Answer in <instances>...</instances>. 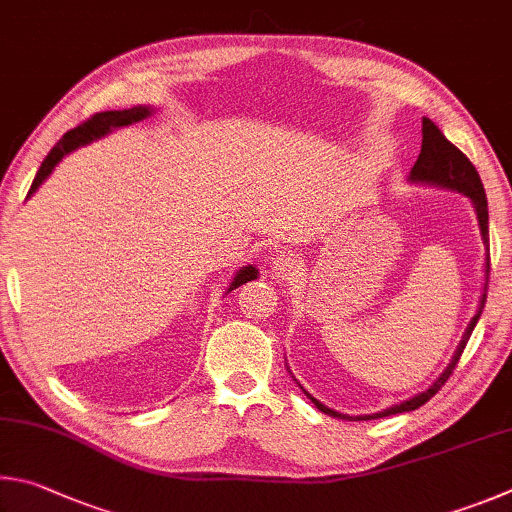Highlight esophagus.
Here are the masks:
<instances>
[{
	"mask_svg": "<svg viewBox=\"0 0 512 512\" xmlns=\"http://www.w3.org/2000/svg\"><path fill=\"white\" fill-rule=\"evenodd\" d=\"M297 270H299L297 256L288 254V251H281V254L272 261V272L276 276H281V279H288V276H292Z\"/></svg>",
	"mask_w": 512,
	"mask_h": 512,
	"instance_id": "obj_1",
	"label": "esophagus"
}]
</instances>
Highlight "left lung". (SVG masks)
Listing matches in <instances>:
<instances>
[{"instance_id": "8db88e82", "label": "left lung", "mask_w": 512, "mask_h": 512, "mask_svg": "<svg viewBox=\"0 0 512 512\" xmlns=\"http://www.w3.org/2000/svg\"><path fill=\"white\" fill-rule=\"evenodd\" d=\"M409 182L411 184H427V186H438V188H447V191H456V193H463L465 197H470V202L474 206V213H477V222H479V231H481V240H483V247H486V283H483V294L479 299V310L477 315L472 317V321L465 328L463 339L456 346L452 362L447 364V369L438 375V380L432 384V387L416 393L414 398H409L405 402H400V405H393L384 411H378V414H366V416H348V414H339V411L326 407L324 402H319L315 396H310V393L301 387V391L306 393V396L312 400V405H315L319 411H324V414L333 416V418H342V420H373V418H384V416H393V414H402V411H414L418 407H423L429 398H434L438 389L443 387L450 378L454 366L459 364L461 360V353L465 344H468V339L472 335L474 326H477V321L483 312V306H486V292H488V274H490V254H488V200H486V191H483V184H481V177L477 173V168L472 166V161L463 155V152L445 139V134L438 130V125L434 121H429L427 116L423 119V146H420V155L416 159L414 168H411L409 173Z\"/></svg>"}]
</instances>
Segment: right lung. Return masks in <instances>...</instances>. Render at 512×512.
I'll return each instance as SVG.
<instances>
[{
	"label": "right lung",
	"instance_id": "add662e5",
	"mask_svg": "<svg viewBox=\"0 0 512 512\" xmlns=\"http://www.w3.org/2000/svg\"><path fill=\"white\" fill-rule=\"evenodd\" d=\"M152 114H155V107H150V105H134V107H130V110H107V112L94 114L92 119L80 123L78 128L69 130L65 137H62L56 143V146L51 148L49 155L44 157L38 175H35L33 184L29 188V195H26V197H31L35 191H38L44 179H47L53 173V168H56L62 161V157H67L69 152H74L80 146H87V143L107 137V134H110L116 128H125V125H132V123H139L143 119H148V116H152ZM254 279H258V270L254 265L240 267L236 276L231 279L227 292L236 290V288H240L242 283L254 281Z\"/></svg>",
	"mask_w": 512,
	"mask_h": 512
}]
</instances>
